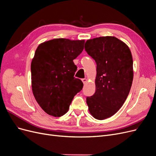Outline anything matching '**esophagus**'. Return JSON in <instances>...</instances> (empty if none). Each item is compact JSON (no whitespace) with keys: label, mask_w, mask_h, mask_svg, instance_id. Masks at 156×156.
Returning <instances> with one entry per match:
<instances>
[{"label":"esophagus","mask_w":156,"mask_h":156,"mask_svg":"<svg viewBox=\"0 0 156 156\" xmlns=\"http://www.w3.org/2000/svg\"><path fill=\"white\" fill-rule=\"evenodd\" d=\"M82 81H83V83L84 84H85V83H87V79H86V78H84V79H82Z\"/></svg>","instance_id":"obj_1"}]
</instances>
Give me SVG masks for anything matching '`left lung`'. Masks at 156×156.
I'll use <instances>...</instances> for the list:
<instances>
[{"label": "left lung", "instance_id": "left-lung-1", "mask_svg": "<svg viewBox=\"0 0 156 156\" xmlns=\"http://www.w3.org/2000/svg\"><path fill=\"white\" fill-rule=\"evenodd\" d=\"M84 49L95 60L96 91L87 98L91 115L104 120L114 115L123 105L133 79V58L124 42L114 36L88 40Z\"/></svg>", "mask_w": 156, "mask_h": 156}]
</instances>
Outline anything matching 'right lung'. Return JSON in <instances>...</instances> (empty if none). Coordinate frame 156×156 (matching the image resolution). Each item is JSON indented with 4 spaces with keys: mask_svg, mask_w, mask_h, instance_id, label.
<instances>
[{
    "mask_svg": "<svg viewBox=\"0 0 156 156\" xmlns=\"http://www.w3.org/2000/svg\"><path fill=\"white\" fill-rule=\"evenodd\" d=\"M84 40L56 38L37 47L31 62L32 93L41 108L55 117L68 111L83 82L74 77L73 60L82 53Z\"/></svg>",
    "mask_w": 156,
    "mask_h": 156,
    "instance_id": "obj_1",
    "label": "right lung"
}]
</instances>
